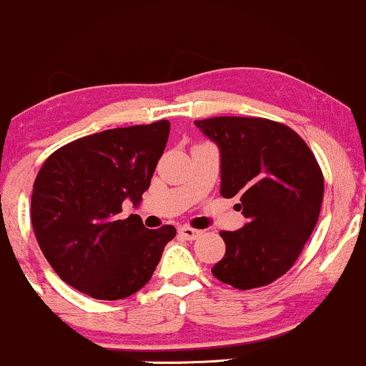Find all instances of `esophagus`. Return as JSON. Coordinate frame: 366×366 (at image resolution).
Returning a JSON list of instances; mask_svg holds the SVG:
<instances>
[{"label":"esophagus","mask_w":366,"mask_h":366,"mask_svg":"<svg viewBox=\"0 0 366 366\" xmlns=\"http://www.w3.org/2000/svg\"><path fill=\"white\" fill-rule=\"evenodd\" d=\"M179 234L184 239H187V241H194V239L199 237L203 232H201V230H197V229H192V227H189V225H184V227H180V229H179Z\"/></svg>","instance_id":"1"}]
</instances>
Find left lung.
<instances>
[{"label": "left lung", "instance_id": "left-lung-1", "mask_svg": "<svg viewBox=\"0 0 366 366\" xmlns=\"http://www.w3.org/2000/svg\"><path fill=\"white\" fill-rule=\"evenodd\" d=\"M220 148L224 197H237L247 224L222 230L224 258L212 274L236 289L263 287L291 270L312 236L323 201V174L291 127L259 117L196 120Z\"/></svg>", "mask_w": 366, "mask_h": 366}]
</instances>
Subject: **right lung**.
Instances as JSON below:
<instances>
[{
    "instance_id": "obj_1",
    "label": "right lung",
    "mask_w": 366,
    "mask_h": 366,
    "mask_svg": "<svg viewBox=\"0 0 366 366\" xmlns=\"http://www.w3.org/2000/svg\"><path fill=\"white\" fill-rule=\"evenodd\" d=\"M170 132L169 120L108 129L49 154L32 189L31 218L58 277L94 300L129 297L149 282L174 225L146 229L120 218L149 187Z\"/></svg>"
}]
</instances>
